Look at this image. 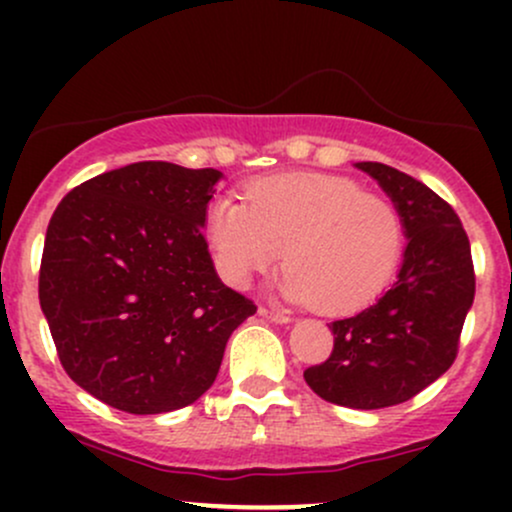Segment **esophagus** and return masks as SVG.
<instances>
[{
    "label": "esophagus",
    "mask_w": 512,
    "mask_h": 512,
    "mask_svg": "<svg viewBox=\"0 0 512 512\" xmlns=\"http://www.w3.org/2000/svg\"><path fill=\"white\" fill-rule=\"evenodd\" d=\"M260 315L267 317V320H272V322H279V325H286V322H291V315L279 313V310H272V308H260Z\"/></svg>",
    "instance_id": "obj_1"
}]
</instances>
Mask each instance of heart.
I'll return each instance as SVG.
<instances>
[{"label": "heart", "mask_w": 512, "mask_h": 512, "mask_svg": "<svg viewBox=\"0 0 512 512\" xmlns=\"http://www.w3.org/2000/svg\"><path fill=\"white\" fill-rule=\"evenodd\" d=\"M207 233L223 276L252 284L286 257L281 293L330 315L366 308L390 286L404 252L397 204L330 173H284L252 182L245 202L221 197Z\"/></svg>", "instance_id": "b5f03b06"}]
</instances>
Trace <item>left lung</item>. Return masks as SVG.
<instances>
[{"mask_svg": "<svg viewBox=\"0 0 512 512\" xmlns=\"http://www.w3.org/2000/svg\"><path fill=\"white\" fill-rule=\"evenodd\" d=\"M402 211L407 250L392 289L334 320V349L303 373L339 407L385 409L419 395L452 366L474 301V264L460 216L431 187L385 163H356Z\"/></svg>", "mask_w": 512, "mask_h": 512, "instance_id": "obj_1", "label": "left lung"}]
</instances>
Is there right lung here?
Instances as JSON below:
<instances>
[{
	"label": "right lung",
	"instance_id": "add662e5",
	"mask_svg": "<svg viewBox=\"0 0 512 512\" xmlns=\"http://www.w3.org/2000/svg\"><path fill=\"white\" fill-rule=\"evenodd\" d=\"M221 173L139 161L81 182L45 233L38 296L62 368L110 407L163 414L214 385L257 305L228 289L204 221Z\"/></svg>",
	"mask_w": 512,
	"mask_h": 512
}]
</instances>
